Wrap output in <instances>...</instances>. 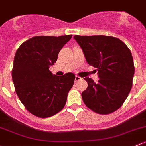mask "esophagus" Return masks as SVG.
I'll return each mask as SVG.
<instances>
[{"mask_svg":"<svg viewBox=\"0 0 146 146\" xmlns=\"http://www.w3.org/2000/svg\"><path fill=\"white\" fill-rule=\"evenodd\" d=\"M81 79H82V78H80V77H79V76H76V78H75V82H78V80H80Z\"/></svg>","mask_w":146,"mask_h":146,"instance_id":"esophagus-1","label":"esophagus"}]
</instances>
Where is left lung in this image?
I'll return each instance as SVG.
<instances>
[{
  "label": "left lung",
  "mask_w": 146,
  "mask_h": 146,
  "mask_svg": "<svg viewBox=\"0 0 146 146\" xmlns=\"http://www.w3.org/2000/svg\"><path fill=\"white\" fill-rule=\"evenodd\" d=\"M82 49L89 65L96 68L99 78L82 93L83 102L94 113L108 115L119 109L132 87L134 65L129 47L119 39L107 36L73 37Z\"/></svg>",
  "instance_id": "1"
}]
</instances>
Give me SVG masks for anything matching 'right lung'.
Returning a JSON list of instances; mask_svg holds the SVG:
<instances>
[{"mask_svg": "<svg viewBox=\"0 0 146 146\" xmlns=\"http://www.w3.org/2000/svg\"><path fill=\"white\" fill-rule=\"evenodd\" d=\"M72 35L59 37L35 36L23 42L17 50L12 78L16 94L25 108L33 115L47 118L64 108L75 75H52L50 66Z\"/></svg>", "mask_w": 146, "mask_h": 146, "instance_id": "obj_1", "label": "right lung"}]
</instances>
